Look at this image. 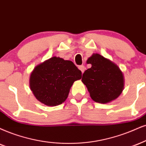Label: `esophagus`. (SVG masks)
Returning <instances> with one entry per match:
<instances>
[{
    "label": "esophagus",
    "instance_id": "1",
    "mask_svg": "<svg viewBox=\"0 0 146 146\" xmlns=\"http://www.w3.org/2000/svg\"><path fill=\"white\" fill-rule=\"evenodd\" d=\"M78 68L79 70L81 71L82 74H83V72H84V70H85V67H84V66H83V65H82V66H78Z\"/></svg>",
    "mask_w": 146,
    "mask_h": 146
}]
</instances>
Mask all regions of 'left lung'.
<instances>
[{
	"label": "left lung",
	"instance_id": "1",
	"mask_svg": "<svg viewBox=\"0 0 146 146\" xmlns=\"http://www.w3.org/2000/svg\"><path fill=\"white\" fill-rule=\"evenodd\" d=\"M87 63L92 66L84 71L82 82L92 100L100 104L116 100L124 88L123 74L118 66L98 53L90 57Z\"/></svg>",
	"mask_w": 146,
	"mask_h": 146
}]
</instances>
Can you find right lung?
I'll use <instances>...</instances> for the list:
<instances>
[{
  "instance_id": "1",
  "label": "right lung",
  "mask_w": 146,
  "mask_h": 146,
  "mask_svg": "<svg viewBox=\"0 0 146 146\" xmlns=\"http://www.w3.org/2000/svg\"><path fill=\"white\" fill-rule=\"evenodd\" d=\"M81 77V71L72 62L53 57L35 68L30 87L39 102L55 106L65 102L74 82Z\"/></svg>"
}]
</instances>
